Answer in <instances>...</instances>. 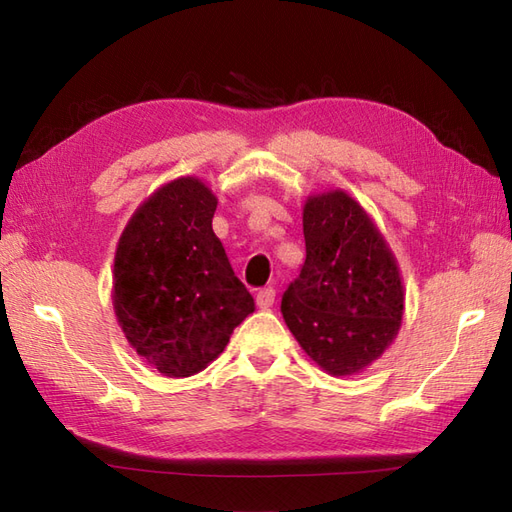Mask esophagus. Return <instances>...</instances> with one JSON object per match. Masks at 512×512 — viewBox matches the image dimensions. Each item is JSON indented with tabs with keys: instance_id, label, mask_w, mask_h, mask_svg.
Here are the masks:
<instances>
[{
	"instance_id": "34e87169",
	"label": "esophagus",
	"mask_w": 512,
	"mask_h": 512,
	"mask_svg": "<svg viewBox=\"0 0 512 512\" xmlns=\"http://www.w3.org/2000/svg\"><path fill=\"white\" fill-rule=\"evenodd\" d=\"M276 302V289L274 287H267V289H260L256 293V304L260 309H269V306H274Z\"/></svg>"
}]
</instances>
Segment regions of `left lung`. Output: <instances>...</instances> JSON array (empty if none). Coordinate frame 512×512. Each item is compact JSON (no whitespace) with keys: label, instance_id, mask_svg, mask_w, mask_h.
Masks as SVG:
<instances>
[{"label":"left lung","instance_id":"1","mask_svg":"<svg viewBox=\"0 0 512 512\" xmlns=\"http://www.w3.org/2000/svg\"><path fill=\"white\" fill-rule=\"evenodd\" d=\"M306 258L282 295V317L302 350L333 377L363 370L392 344L403 282L392 249L344 190L306 199Z\"/></svg>","mask_w":512,"mask_h":512}]
</instances>
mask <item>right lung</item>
<instances>
[{"mask_svg":"<svg viewBox=\"0 0 512 512\" xmlns=\"http://www.w3.org/2000/svg\"><path fill=\"white\" fill-rule=\"evenodd\" d=\"M217 197L179 177L135 210L113 263V311L135 352L166 377L217 359L254 298L212 232Z\"/></svg>","mask_w":512,"mask_h":512,"instance_id":"right-lung-1","label":"right lung"}]
</instances>
